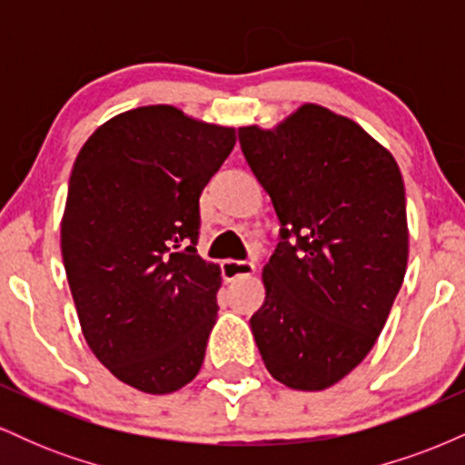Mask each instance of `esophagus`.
<instances>
[{
    "label": "esophagus",
    "instance_id": "1",
    "mask_svg": "<svg viewBox=\"0 0 465 465\" xmlns=\"http://www.w3.org/2000/svg\"><path fill=\"white\" fill-rule=\"evenodd\" d=\"M221 271H223V277H225V282H233L238 280V277L253 275L255 264L247 262V260H223Z\"/></svg>",
    "mask_w": 465,
    "mask_h": 465
}]
</instances>
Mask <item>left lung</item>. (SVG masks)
I'll use <instances>...</instances> for the list:
<instances>
[{"label":"left lung","mask_w":465,"mask_h":465,"mask_svg":"<svg viewBox=\"0 0 465 465\" xmlns=\"http://www.w3.org/2000/svg\"><path fill=\"white\" fill-rule=\"evenodd\" d=\"M280 218L251 332L275 381L322 391L370 354L409 258L396 159L350 117L302 104L275 129H238Z\"/></svg>","instance_id":"1"}]
</instances>
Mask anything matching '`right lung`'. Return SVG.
Instances as JSON below:
<instances>
[{"label": "right lung", "mask_w": 465, "mask_h": 465, "mask_svg": "<svg viewBox=\"0 0 465 465\" xmlns=\"http://www.w3.org/2000/svg\"><path fill=\"white\" fill-rule=\"evenodd\" d=\"M236 129L151 104L104 122L74 162L63 264L84 341L117 381L153 396L199 373L221 269L196 253L201 192Z\"/></svg>", "instance_id": "right-lung-1"}]
</instances>
